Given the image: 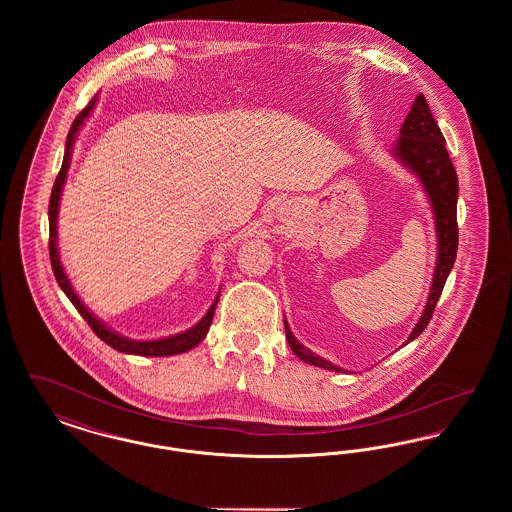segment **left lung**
<instances>
[{
    "instance_id": "obj_1",
    "label": "left lung",
    "mask_w": 512,
    "mask_h": 512,
    "mask_svg": "<svg viewBox=\"0 0 512 512\" xmlns=\"http://www.w3.org/2000/svg\"><path fill=\"white\" fill-rule=\"evenodd\" d=\"M391 153L405 169H409V172H413L414 176L420 180L424 194L428 195V201L432 205L436 236H438V257H436L432 288L428 293V301L422 311V317L418 318L411 336L403 343L407 345L409 341L416 340L428 326L439 295L443 292L445 280L455 265L457 247H459V228H457L459 178L445 149V138L439 130L438 122L432 117L428 101L422 94H418L414 99L413 107L399 130V140L395 142V146L391 147ZM284 330L293 353L303 363L334 370V372H347L341 366L332 365L330 361L318 357L317 353L309 351L305 345L295 340L288 320H284Z\"/></svg>"
}]
</instances>
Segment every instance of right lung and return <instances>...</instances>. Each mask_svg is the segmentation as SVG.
Here are the masks:
<instances>
[{"mask_svg": "<svg viewBox=\"0 0 512 512\" xmlns=\"http://www.w3.org/2000/svg\"><path fill=\"white\" fill-rule=\"evenodd\" d=\"M98 103V96L92 99L84 109L82 113L74 119L73 126L67 134V144H65V157H63V165H61V171L55 178V184H53V190H51V197H49V259H51V268H53V274H55V280L59 284V288L65 292V295L71 299L76 311L82 315V318L90 324V328L96 332L99 340L105 341L107 345H111L113 349L121 351V353H128V355H142V357H167V355H178V353H186L190 349H194L195 345H199L203 338L207 336L209 332V326L213 322V315H215V309H217V303H219V295L215 297L213 305L209 307V311L205 313V317L201 318L195 326H192L190 330L186 332H180V334H174L169 338H161V340H130V338H124L119 332L111 330L105 322H101L84 303L82 299L76 295L73 290V284L69 282L67 274H65V268L61 265V259H59V249H57V217H59V201H61V192H63V186L67 182V171L71 167V157H73V146L82 124L86 122V119L92 115L94 107Z\"/></svg>", "mask_w": 512, "mask_h": 512, "instance_id": "right-lung-1", "label": "right lung"}]
</instances>
